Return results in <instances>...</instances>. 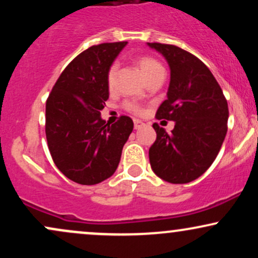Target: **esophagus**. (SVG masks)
Segmentation results:
<instances>
[{
    "instance_id": "esophagus-1",
    "label": "esophagus",
    "mask_w": 258,
    "mask_h": 258,
    "mask_svg": "<svg viewBox=\"0 0 258 258\" xmlns=\"http://www.w3.org/2000/svg\"><path fill=\"white\" fill-rule=\"evenodd\" d=\"M133 122H135V128L136 130H139L141 128V127H143L144 126V122H142L141 120H133Z\"/></svg>"
}]
</instances>
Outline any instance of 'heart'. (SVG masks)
<instances>
[{"instance_id":"obj_1","label":"heart","mask_w":258,"mask_h":258,"mask_svg":"<svg viewBox=\"0 0 258 258\" xmlns=\"http://www.w3.org/2000/svg\"><path fill=\"white\" fill-rule=\"evenodd\" d=\"M137 67L146 79L149 78V76H152L153 74L164 70V68H162V65L160 64L159 61H156L155 59L150 57L138 58ZM116 70H117V67L114 64L109 68L108 74H106V85H108L109 90H112V88L115 87V81H116ZM127 108L132 111H138V106L136 105L135 103H128V104H127Z\"/></svg>"}]
</instances>
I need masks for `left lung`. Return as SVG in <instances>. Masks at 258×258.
Masks as SVG:
<instances>
[{
  "label": "left lung",
  "mask_w": 258,
  "mask_h": 258,
  "mask_svg": "<svg viewBox=\"0 0 258 258\" xmlns=\"http://www.w3.org/2000/svg\"><path fill=\"white\" fill-rule=\"evenodd\" d=\"M170 67L167 98L158 119L174 121L167 133L154 123L156 141L149 149L152 170L173 184L199 178L212 165L227 135V100L215 76L200 59L173 44L147 43Z\"/></svg>",
  "instance_id": "1"
}]
</instances>
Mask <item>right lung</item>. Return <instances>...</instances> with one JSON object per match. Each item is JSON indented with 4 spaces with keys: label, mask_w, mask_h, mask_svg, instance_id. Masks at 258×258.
<instances>
[{
    "label": "right lung",
    "mask_w": 258,
    "mask_h": 258,
    "mask_svg": "<svg viewBox=\"0 0 258 258\" xmlns=\"http://www.w3.org/2000/svg\"><path fill=\"white\" fill-rule=\"evenodd\" d=\"M127 42L92 46L59 76L46 103V138L55 166L73 182L98 184L116 171L133 121L106 123V74Z\"/></svg>",
    "instance_id": "1"
}]
</instances>
